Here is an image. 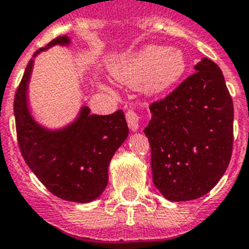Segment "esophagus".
I'll return each mask as SVG.
<instances>
[{
    "label": "esophagus",
    "mask_w": 249,
    "mask_h": 249,
    "mask_svg": "<svg viewBox=\"0 0 249 249\" xmlns=\"http://www.w3.org/2000/svg\"><path fill=\"white\" fill-rule=\"evenodd\" d=\"M126 122L131 130L135 131L139 129V115L134 110L129 109L126 111Z\"/></svg>",
    "instance_id": "1"
}]
</instances>
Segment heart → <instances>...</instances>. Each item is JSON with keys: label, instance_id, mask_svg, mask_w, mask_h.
Listing matches in <instances>:
<instances>
[{"label": "heart", "instance_id": "b5f03b06", "mask_svg": "<svg viewBox=\"0 0 249 249\" xmlns=\"http://www.w3.org/2000/svg\"><path fill=\"white\" fill-rule=\"evenodd\" d=\"M187 61L180 50L174 47L148 46L114 69L124 83L144 86L150 92H163L180 80Z\"/></svg>", "mask_w": 249, "mask_h": 249}]
</instances>
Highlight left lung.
<instances>
[{
  "instance_id": "1",
  "label": "left lung",
  "mask_w": 249,
  "mask_h": 249,
  "mask_svg": "<svg viewBox=\"0 0 249 249\" xmlns=\"http://www.w3.org/2000/svg\"><path fill=\"white\" fill-rule=\"evenodd\" d=\"M170 94L149 105L144 133L153 183L166 199L200 198L226 173L233 149V101L219 66L204 59Z\"/></svg>"
}]
</instances>
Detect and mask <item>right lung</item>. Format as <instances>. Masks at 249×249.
<instances>
[{
    "label": "right lung",
    "mask_w": 249,
    "mask_h": 249,
    "mask_svg": "<svg viewBox=\"0 0 249 249\" xmlns=\"http://www.w3.org/2000/svg\"><path fill=\"white\" fill-rule=\"evenodd\" d=\"M56 44H69V38H53L35 55ZM32 64L31 59L14 101L21 154L35 176L53 196L70 202H91L107 188L110 160L129 134L124 111L91 115L89 107H83L76 122L69 127L60 131L45 130L32 120L26 104Z\"/></svg>",
    "instance_id": "1"
}]
</instances>
